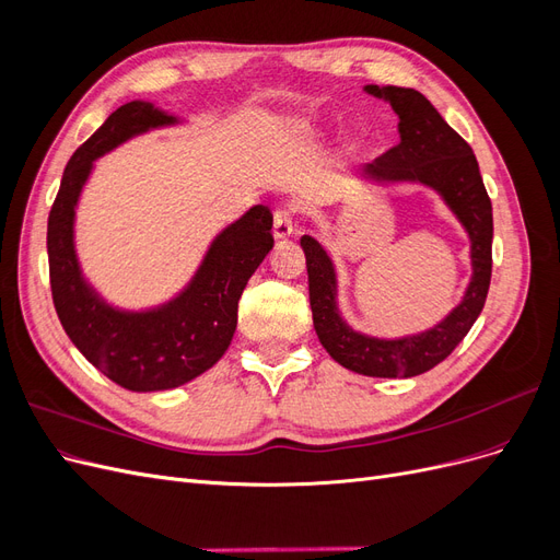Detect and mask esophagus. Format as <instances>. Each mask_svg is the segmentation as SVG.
I'll list each match as a JSON object with an SVG mask.
<instances>
[{"mask_svg": "<svg viewBox=\"0 0 560 560\" xmlns=\"http://www.w3.org/2000/svg\"><path fill=\"white\" fill-rule=\"evenodd\" d=\"M294 233V210L290 208H278L273 212V235L278 241L290 238Z\"/></svg>", "mask_w": 560, "mask_h": 560, "instance_id": "34e87169", "label": "esophagus"}]
</instances>
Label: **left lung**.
I'll list each match as a JSON object with an SVG mask.
<instances>
[{
	"label": "left lung",
	"mask_w": 560,
	"mask_h": 560,
	"mask_svg": "<svg viewBox=\"0 0 560 560\" xmlns=\"http://www.w3.org/2000/svg\"><path fill=\"white\" fill-rule=\"evenodd\" d=\"M364 91L387 100L399 116V144L364 165V175L383 182H420L442 194L469 233L474 276L460 306L453 308L444 322L416 336L383 341L352 331L338 315L336 273L329 254L311 235H303L313 325L325 350L354 374L411 378L444 362L483 311L493 270V206L471 147L444 121L425 95L399 86H366Z\"/></svg>",
	"instance_id": "1"
}]
</instances>
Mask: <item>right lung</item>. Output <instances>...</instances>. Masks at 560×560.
Here are the masks:
<instances>
[{"mask_svg":"<svg viewBox=\"0 0 560 560\" xmlns=\"http://www.w3.org/2000/svg\"><path fill=\"white\" fill-rule=\"evenodd\" d=\"M175 121L144 100L118 107L72 154L48 214V276L60 325L83 358L132 393L179 387L219 362L238 325L245 284L273 249V214L254 206L217 235L189 287L161 308L116 311L83 280L74 252V208L93 161L132 135Z\"/></svg>","mask_w":560,"mask_h":560,"instance_id":"add662e5","label":"right lung"}]
</instances>
